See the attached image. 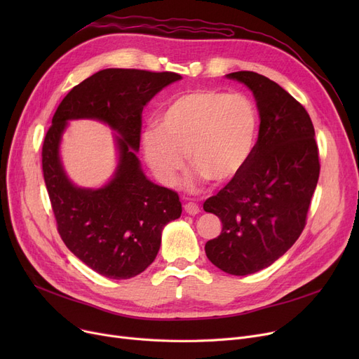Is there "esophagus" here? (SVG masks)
<instances>
[{
  "label": "esophagus",
  "instance_id": "1",
  "mask_svg": "<svg viewBox=\"0 0 359 359\" xmlns=\"http://www.w3.org/2000/svg\"><path fill=\"white\" fill-rule=\"evenodd\" d=\"M183 208H184V212L189 214V215H196V214L201 212L199 206H198L196 203H194V202H187V203L183 206Z\"/></svg>",
  "mask_w": 359,
  "mask_h": 359
}]
</instances>
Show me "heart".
<instances>
[{"label":"heart","mask_w":359,"mask_h":359,"mask_svg":"<svg viewBox=\"0 0 359 359\" xmlns=\"http://www.w3.org/2000/svg\"><path fill=\"white\" fill-rule=\"evenodd\" d=\"M257 138V113L241 94L199 88L179 94L160 111L157 128L142 134L144 157L164 184L175 183L184 165L195 182L217 184L236 179L249 163Z\"/></svg>","instance_id":"obj_1"}]
</instances>
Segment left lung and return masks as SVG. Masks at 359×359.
I'll return each instance as SVG.
<instances>
[{
	"instance_id": "8db88e82",
	"label": "left lung",
	"mask_w": 359,
	"mask_h": 359,
	"mask_svg": "<svg viewBox=\"0 0 359 359\" xmlns=\"http://www.w3.org/2000/svg\"><path fill=\"white\" fill-rule=\"evenodd\" d=\"M225 77L250 88L260 125L243 172L203 203L222 222L205 253L221 271L243 276L271 266L303 233L320 163L313 122L288 91L253 71Z\"/></svg>"
}]
</instances>
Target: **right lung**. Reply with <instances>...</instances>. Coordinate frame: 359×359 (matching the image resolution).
Returning <instances> with one entry per match:
<instances>
[{
    "label": "right lung",
    "mask_w": 359,
    "mask_h": 359,
    "mask_svg": "<svg viewBox=\"0 0 359 359\" xmlns=\"http://www.w3.org/2000/svg\"><path fill=\"white\" fill-rule=\"evenodd\" d=\"M176 72L102 69L75 86L52 118L42 147V168L56 225L65 246L88 268L110 279H129L154 262L164 225L182 214L179 195L147 179L137 157L144 106ZM93 118L116 134L118 165L97 190L75 187L60 161L69 120Z\"/></svg>",
    "instance_id": "obj_1"
}]
</instances>
